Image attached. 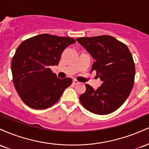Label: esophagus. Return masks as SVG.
<instances>
[{"label": "esophagus", "mask_w": 149, "mask_h": 149, "mask_svg": "<svg viewBox=\"0 0 149 149\" xmlns=\"http://www.w3.org/2000/svg\"><path fill=\"white\" fill-rule=\"evenodd\" d=\"M73 83L74 85H78V84H79V82L78 81H77L76 80H73Z\"/></svg>", "instance_id": "obj_1"}]
</instances>
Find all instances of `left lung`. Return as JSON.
Listing matches in <instances>:
<instances>
[{
    "mask_svg": "<svg viewBox=\"0 0 149 149\" xmlns=\"http://www.w3.org/2000/svg\"><path fill=\"white\" fill-rule=\"evenodd\" d=\"M76 40L95 60L91 72L96 71L102 81L97 90L85 85L86 91L79 97L80 103L98 115L115 111L125 102L134 85L135 66L130 51L110 36L78 38Z\"/></svg>",
    "mask_w": 149,
    "mask_h": 149,
    "instance_id": "left-lung-1",
    "label": "left lung"
}]
</instances>
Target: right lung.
I'll return each instance as SVG.
<instances>
[{
  "mask_svg": "<svg viewBox=\"0 0 149 149\" xmlns=\"http://www.w3.org/2000/svg\"><path fill=\"white\" fill-rule=\"evenodd\" d=\"M75 42L72 38L45 33L26 39L17 47L11 65L13 83L28 107H52L71 85V78L60 79L49 67L59 64L61 53Z\"/></svg>",
  "mask_w": 149,
  "mask_h": 149,
  "instance_id": "obj_1",
  "label": "right lung"
}]
</instances>
